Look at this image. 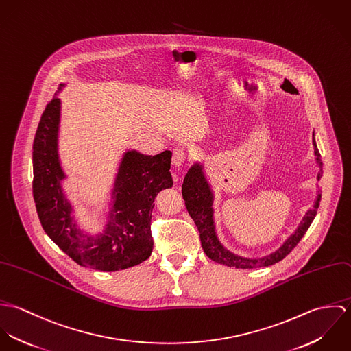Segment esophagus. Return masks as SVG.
I'll return each mask as SVG.
<instances>
[{"instance_id":"esophagus-1","label":"esophagus","mask_w":351,"mask_h":351,"mask_svg":"<svg viewBox=\"0 0 351 351\" xmlns=\"http://www.w3.org/2000/svg\"><path fill=\"white\" fill-rule=\"evenodd\" d=\"M186 160V152L181 147H176L173 150V163L174 166H181Z\"/></svg>"}]
</instances>
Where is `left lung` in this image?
Returning <instances> with one entry per match:
<instances>
[{
	"label": "left lung",
	"instance_id": "left-lung-1",
	"mask_svg": "<svg viewBox=\"0 0 351 351\" xmlns=\"http://www.w3.org/2000/svg\"><path fill=\"white\" fill-rule=\"evenodd\" d=\"M312 143L315 147L316 163L320 169V173L317 174V180H320L323 163H322V158H320V154H319L316 142H315V135H313ZM182 196L185 200L186 209L200 232L201 246H202L204 252L206 254V256L217 263H221V265H226L230 267L234 266L238 269L265 267V266L274 265V263L280 262L281 259H284L291 251L296 247V245L300 242L301 238L305 235L306 230L309 228V226L312 224V221L316 216L319 202L322 199V195L319 193L313 206L309 210H306V213L304 215L298 230L277 250L270 252L269 255L261 256V258H246V256H241V255H237V254L227 250L217 238L215 219H213L215 195L210 188V184L208 182V180L205 177L204 165L196 162L195 165L191 166V169L188 170V173L184 178Z\"/></svg>",
	"mask_w": 351,
	"mask_h": 351
}]
</instances>
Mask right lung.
I'll return each mask as SVG.
<instances>
[{
  "label": "right lung",
  "mask_w": 351,
  "mask_h": 351,
  "mask_svg": "<svg viewBox=\"0 0 351 351\" xmlns=\"http://www.w3.org/2000/svg\"><path fill=\"white\" fill-rule=\"evenodd\" d=\"M47 104L34 141V200L42 227L51 241L78 265L101 271L123 270L151 255V212L156 195L173 186L171 151L154 156L139 151L124 152L112 189L110 208L102 232L92 235L80 228L74 206L66 197L62 181L58 136L62 102L56 95Z\"/></svg>",
  "instance_id": "add662e5"
}]
</instances>
